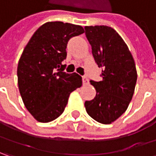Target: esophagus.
Wrapping results in <instances>:
<instances>
[{
  "label": "esophagus",
  "instance_id": "obj_1",
  "mask_svg": "<svg viewBox=\"0 0 156 156\" xmlns=\"http://www.w3.org/2000/svg\"><path fill=\"white\" fill-rule=\"evenodd\" d=\"M82 80H83V84H84V85H87V84L89 83L88 78H87V77H85V76H83V77H82Z\"/></svg>",
  "mask_w": 156,
  "mask_h": 156
}]
</instances>
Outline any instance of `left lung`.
Listing matches in <instances>:
<instances>
[{
	"mask_svg": "<svg viewBox=\"0 0 156 156\" xmlns=\"http://www.w3.org/2000/svg\"><path fill=\"white\" fill-rule=\"evenodd\" d=\"M85 36L98 67L101 81L91 80L96 96L85 101L87 113L102 124H111L120 117L133 98L137 71L132 54L124 40L108 26H85Z\"/></svg>",
	"mask_w": 156,
	"mask_h": 156,
	"instance_id": "1",
	"label": "left lung"
}]
</instances>
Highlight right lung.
Here are the masks:
<instances>
[{
    "label": "right lung",
    "instance_id": "right-lung-1",
    "mask_svg": "<svg viewBox=\"0 0 156 156\" xmlns=\"http://www.w3.org/2000/svg\"><path fill=\"white\" fill-rule=\"evenodd\" d=\"M85 32L83 27L49 22L34 33L17 67L18 87L24 105L39 122H50L63 112L71 92L82 85L77 73H66L68 41Z\"/></svg>",
    "mask_w": 156,
    "mask_h": 156
}]
</instances>
